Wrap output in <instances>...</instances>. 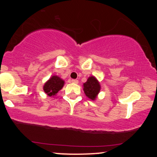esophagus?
<instances>
[{
    "label": "esophagus",
    "mask_w": 157,
    "mask_h": 157,
    "mask_svg": "<svg viewBox=\"0 0 157 157\" xmlns=\"http://www.w3.org/2000/svg\"><path fill=\"white\" fill-rule=\"evenodd\" d=\"M71 82H73V83H75V84H78V80H75V79H72V80H71Z\"/></svg>",
    "instance_id": "34e87169"
}]
</instances>
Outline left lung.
I'll return each mask as SVG.
<instances>
[{
	"mask_svg": "<svg viewBox=\"0 0 157 157\" xmlns=\"http://www.w3.org/2000/svg\"><path fill=\"white\" fill-rule=\"evenodd\" d=\"M100 85L97 78L94 76H91L88 78L87 81L83 83V91L90 100H95L97 95L100 93Z\"/></svg>",
	"mask_w": 157,
	"mask_h": 157,
	"instance_id": "left-lung-1",
	"label": "left lung"
}]
</instances>
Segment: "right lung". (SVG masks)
<instances>
[{
    "label": "right lung",
    "mask_w": 157,
    "mask_h": 157,
    "mask_svg": "<svg viewBox=\"0 0 157 157\" xmlns=\"http://www.w3.org/2000/svg\"><path fill=\"white\" fill-rule=\"evenodd\" d=\"M64 82V80H62L60 77L54 75L47 82H45L44 91L48 96H55L63 87Z\"/></svg>",
    "instance_id": "obj_1"
}]
</instances>
